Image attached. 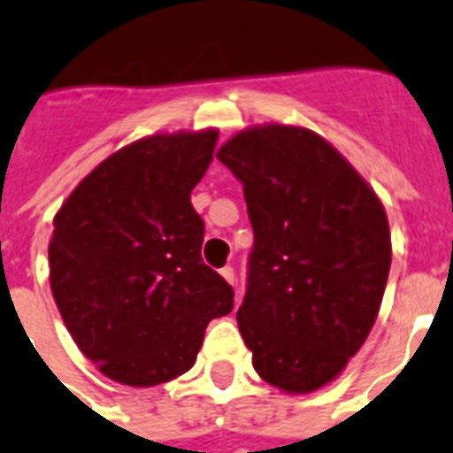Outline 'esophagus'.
<instances>
[{
	"instance_id": "34e87169",
	"label": "esophagus",
	"mask_w": 453,
	"mask_h": 453,
	"mask_svg": "<svg viewBox=\"0 0 453 453\" xmlns=\"http://www.w3.org/2000/svg\"><path fill=\"white\" fill-rule=\"evenodd\" d=\"M220 275H223V278H226V280L230 282V285H234V271H233V268H230V265H226V268H220Z\"/></svg>"
}]
</instances>
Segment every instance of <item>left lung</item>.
Returning <instances> with one entry per match:
<instances>
[{"instance_id":"1","label":"left lung","mask_w":453,"mask_h":453,"mask_svg":"<svg viewBox=\"0 0 453 453\" xmlns=\"http://www.w3.org/2000/svg\"><path fill=\"white\" fill-rule=\"evenodd\" d=\"M219 158L242 182L254 227L237 311L251 364L282 392H316L344 371L378 319L392 264L385 206L306 127H247Z\"/></svg>"}]
</instances>
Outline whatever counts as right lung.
<instances>
[{
  "label": "right lung",
  "mask_w": 453,
  "mask_h": 453,
  "mask_svg": "<svg viewBox=\"0 0 453 453\" xmlns=\"http://www.w3.org/2000/svg\"><path fill=\"white\" fill-rule=\"evenodd\" d=\"M219 130L127 144L54 216L50 282L78 349L106 378L154 388L195 365L209 320L233 288L202 261L203 220L189 195L213 161Z\"/></svg>",
  "instance_id": "obj_1"
}]
</instances>
